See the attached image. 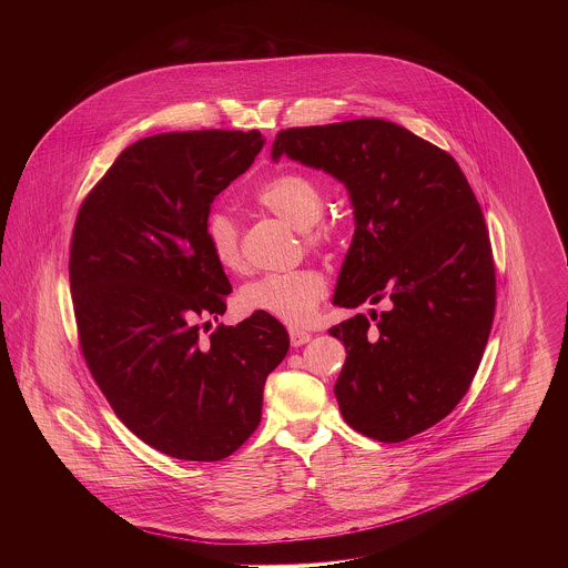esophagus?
<instances>
[{"label":"esophagus","mask_w":568,"mask_h":568,"mask_svg":"<svg viewBox=\"0 0 568 568\" xmlns=\"http://www.w3.org/2000/svg\"><path fill=\"white\" fill-rule=\"evenodd\" d=\"M313 338V334L311 332H304V329H290V341H292V345L294 347H302V345H306L308 341Z\"/></svg>","instance_id":"obj_1"}]
</instances>
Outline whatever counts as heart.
<instances>
[{
	"mask_svg": "<svg viewBox=\"0 0 568 568\" xmlns=\"http://www.w3.org/2000/svg\"><path fill=\"white\" fill-rule=\"evenodd\" d=\"M257 202L297 232H304L306 243H324V234L313 230L324 215V193L311 176L296 172L274 176L257 191ZM206 239L221 268H241V234L232 215L213 211L206 216ZM324 296L325 281L320 272H278L244 283L239 292V306L246 315H266L297 325L313 317Z\"/></svg>",
	"mask_w": 568,
	"mask_h": 568,
	"instance_id": "b5f03b06",
	"label": "heart"
}]
</instances>
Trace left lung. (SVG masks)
Masks as SVG:
<instances>
[{
    "instance_id": "obj_1",
    "label": "left lung",
    "mask_w": 568,
    "mask_h": 568,
    "mask_svg": "<svg viewBox=\"0 0 568 568\" xmlns=\"http://www.w3.org/2000/svg\"><path fill=\"white\" fill-rule=\"evenodd\" d=\"M290 158L345 185L349 251L334 306L371 308L329 334L347 349L334 385L343 419L381 443H400L447 417L475 377L494 320L496 278L484 213L456 160L383 119L276 135Z\"/></svg>"
}]
</instances>
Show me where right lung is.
<instances>
[{
  "instance_id": "obj_1",
  "label": "right lung",
  "mask_w": 568,
  "mask_h": 568,
  "mask_svg": "<svg viewBox=\"0 0 568 568\" xmlns=\"http://www.w3.org/2000/svg\"><path fill=\"white\" fill-rule=\"evenodd\" d=\"M264 144L257 130L142 138L77 216L70 290L82 355L116 417L172 458L234 454L260 426L266 377L290 349L266 315L200 343L197 322H216L232 292L206 216Z\"/></svg>"
}]
</instances>
